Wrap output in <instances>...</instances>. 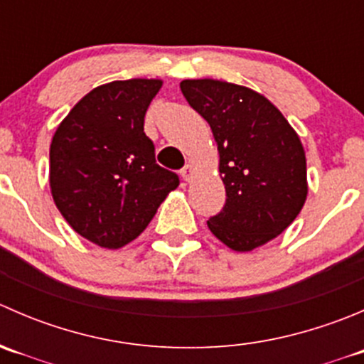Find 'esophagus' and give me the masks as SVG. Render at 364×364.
Listing matches in <instances>:
<instances>
[{
  "label": "esophagus",
  "instance_id": "34e87169",
  "mask_svg": "<svg viewBox=\"0 0 364 364\" xmlns=\"http://www.w3.org/2000/svg\"><path fill=\"white\" fill-rule=\"evenodd\" d=\"M181 176H183V179H185V181H190V179H192V176H193V165L186 164L185 167L181 168Z\"/></svg>",
  "mask_w": 364,
  "mask_h": 364
}]
</instances>
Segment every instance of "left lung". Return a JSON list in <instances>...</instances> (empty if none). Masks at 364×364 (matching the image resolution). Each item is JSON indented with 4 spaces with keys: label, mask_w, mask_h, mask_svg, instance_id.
<instances>
[{
    "label": "left lung",
    "mask_w": 364,
    "mask_h": 364,
    "mask_svg": "<svg viewBox=\"0 0 364 364\" xmlns=\"http://www.w3.org/2000/svg\"><path fill=\"white\" fill-rule=\"evenodd\" d=\"M186 102L211 127L227 199L208 227L250 252L284 232L306 200V159L294 128L266 97L225 80L186 79Z\"/></svg>",
    "instance_id": "obj_1"
}]
</instances>
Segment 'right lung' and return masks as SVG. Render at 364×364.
Instances as JSON below:
<instances>
[{
    "mask_svg": "<svg viewBox=\"0 0 364 364\" xmlns=\"http://www.w3.org/2000/svg\"><path fill=\"white\" fill-rule=\"evenodd\" d=\"M159 79L95 87L61 121L50 142L49 183L68 225L102 248H121L148 227L176 172L160 167L144 134Z\"/></svg>",
    "mask_w": 364,
    "mask_h": 364,
    "instance_id": "obj_1",
    "label": "right lung"
}]
</instances>
